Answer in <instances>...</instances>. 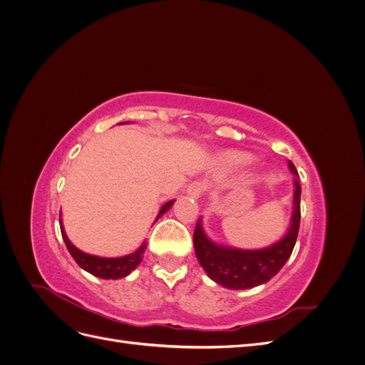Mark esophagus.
<instances>
[{
    "label": "esophagus",
    "instance_id": "obj_1",
    "mask_svg": "<svg viewBox=\"0 0 365 365\" xmlns=\"http://www.w3.org/2000/svg\"><path fill=\"white\" fill-rule=\"evenodd\" d=\"M204 192V184L200 182V181H193L192 184H189V187H187V196H190L192 200H200L201 195Z\"/></svg>",
    "mask_w": 365,
    "mask_h": 365
}]
</instances>
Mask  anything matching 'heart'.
<instances>
[{"label": "heart", "mask_w": 365, "mask_h": 365, "mask_svg": "<svg viewBox=\"0 0 365 365\" xmlns=\"http://www.w3.org/2000/svg\"><path fill=\"white\" fill-rule=\"evenodd\" d=\"M251 161V157L247 155L244 152H227L220 158V163L228 169L242 168V165H247Z\"/></svg>", "instance_id": "b5f03b06"}]
</instances>
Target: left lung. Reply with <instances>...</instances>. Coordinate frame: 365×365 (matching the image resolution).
<instances>
[{"label":"left lung","mask_w":365,"mask_h":365,"mask_svg":"<svg viewBox=\"0 0 365 365\" xmlns=\"http://www.w3.org/2000/svg\"><path fill=\"white\" fill-rule=\"evenodd\" d=\"M288 168L294 175V196L291 224L284 236L275 244L260 250H242L216 244L210 239L202 227V219L196 222L193 245L197 262L215 283L228 289H250L269 282L277 274L292 254L298 227H300V195L295 165L288 161Z\"/></svg>","instance_id":"8db88e82"}]
</instances>
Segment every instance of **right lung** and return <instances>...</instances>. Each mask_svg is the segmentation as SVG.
<instances>
[{"label": "right lung", "mask_w": 365, "mask_h": 365, "mask_svg": "<svg viewBox=\"0 0 365 365\" xmlns=\"http://www.w3.org/2000/svg\"><path fill=\"white\" fill-rule=\"evenodd\" d=\"M125 123H129V121H125ZM123 125V123H121ZM175 200L168 201L165 204H163V207L160 208L158 216L155 220H158L165 212H169L170 207L173 205ZM59 224H61V233H62V239L67 245L70 254L73 256V259L76 260V263L79 264L82 269H85L86 272H90L98 279H106V280H117V279H123L126 275H129L132 271H134L138 264L143 260V254L146 251V242H143L141 247L138 250H135L134 252L128 254V256H121V257H101V256H93V254L83 252L82 250L76 248L71 240L68 239L67 233L63 230V224H62V217L59 216Z\"/></svg>", "instance_id": "right-lung-1"}]
</instances>
